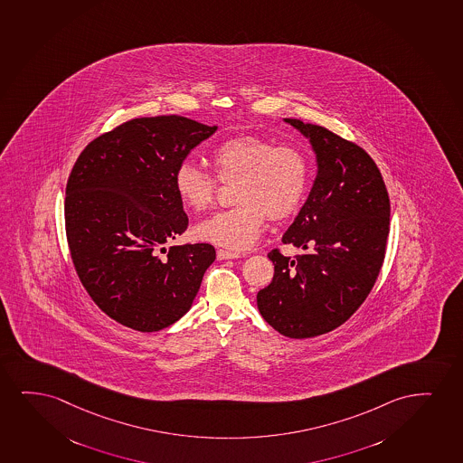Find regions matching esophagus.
I'll return each mask as SVG.
<instances>
[{
    "mask_svg": "<svg viewBox=\"0 0 463 463\" xmlns=\"http://www.w3.org/2000/svg\"><path fill=\"white\" fill-rule=\"evenodd\" d=\"M241 252L228 251V250H218L216 251V259L218 260H226V259H237L241 258Z\"/></svg>",
    "mask_w": 463,
    "mask_h": 463,
    "instance_id": "obj_1",
    "label": "esophagus"
}]
</instances>
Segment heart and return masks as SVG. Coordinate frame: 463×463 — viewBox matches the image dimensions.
Instances as JSON below:
<instances>
[{"label": "heart", "mask_w": 463, "mask_h": 463, "mask_svg": "<svg viewBox=\"0 0 463 463\" xmlns=\"http://www.w3.org/2000/svg\"><path fill=\"white\" fill-rule=\"evenodd\" d=\"M211 165L216 179L234 185L235 207L218 212L199 222V241L229 250L251 247L271 222L288 220L298 211L309 184V163L303 150L278 145L259 135H237L212 150ZM190 162L175 171V190L182 204L193 211H207L215 201L216 182Z\"/></svg>", "instance_id": "1"}]
</instances>
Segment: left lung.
<instances>
[{"instance_id": "8db88e82", "label": "left lung", "mask_w": 463, "mask_h": 463, "mask_svg": "<svg viewBox=\"0 0 463 463\" xmlns=\"http://www.w3.org/2000/svg\"><path fill=\"white\" fill-rule=\"evenodd\" d=\"M284 120L309 139L317 175L282 235L303 252H269L275 275L259 290L258 307L278 333L307 339L343 325L373 290L390 234V196L366 150L325 127Z\"/></svg>"}]
</instances>
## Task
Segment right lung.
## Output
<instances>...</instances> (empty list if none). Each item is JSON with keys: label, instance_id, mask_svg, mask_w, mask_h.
I'll return each mask as SVG.
<instances>
[{"label": "right lung", "instance_id": "add662e5", "mask_svg": "<svg viewBox=\"0 0 463 463\" xmlns=\"http://www.w3.org/2000/svg\"><path fill=\"white\" fill-rule=\"evenodd\" d=\"M216 126L184 116L127 120L90 141L66 186V234L80 281L109 317L152 333L192 307L215 260L209 243L171 247L188 226L175 171Z\"/></svg>", "mask_w": 463, "mask_h": 463}]
</instances>
